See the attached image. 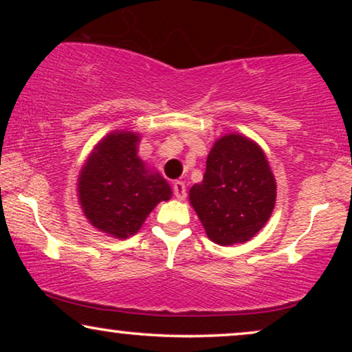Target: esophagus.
<instances>
[{
    "label": "esophagus",
    "mask_w": 352,
    "mask_h": 352,
    "mask_svg": "<svg viewBox=\"0 0 352 352\" xmlns=\"http://www.w3.org/2000/svg\"><path fill=\"white\" fill-rule=\"evenodd\" d=\"M173 194L177 200H184L186 199V184L182 181H175L173 182Z\"/></svg>",
    "instance_id": "esophagus-1"
}]
</instances>
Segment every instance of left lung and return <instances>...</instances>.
<instances>
[{
  "mask_svg": "<svg viewBox=\"0 0 352 352\" xmlns=\"http://www.w3.org/2000/svg\"><path fill=\"white\" fill-rule=\"evenodd\" d=\"M189 199L213 242L242 243L267 223L276 204V179L256 144L226 134L210 151L204 181L192 186Z\"/></svg>",
  "mask_w": 352,
  "mask_h": 352,
  "instance_id": "1",
  "label": "left lung"
}]
</instances>
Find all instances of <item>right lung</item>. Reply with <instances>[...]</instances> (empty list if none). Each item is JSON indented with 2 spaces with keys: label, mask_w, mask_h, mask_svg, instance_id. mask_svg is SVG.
I'll return each mask as SVG.
<instances>
[{
  "label": "right lung",
  "mask_w": 352,
  "mask_h": 352,
  "mask_svg": "<svg viewBox=\"0 0 352 352\" xmlns=\"http://www.w3.org/2000/svg\"><path fill=\"white\" fill-rule=\"evenodd\" d=\"M139 136L112 133L102 139L78 177L81 208L96 229L112 237L136 234L162 200L171 199L168 182L138 157Z\"/></svg>",
  "instance_id": "right-lung-1"
}]
</instances>
